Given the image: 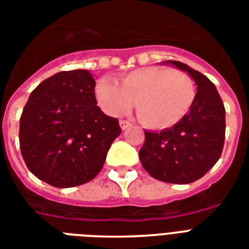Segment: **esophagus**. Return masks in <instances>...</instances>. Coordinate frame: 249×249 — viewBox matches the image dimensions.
I'll list each match as a JSON object with an SVG mask.
<instances>
[{
	"instance_id": "esophagus-1",
	"label": "esophagus",
	"mask_w": 249,
	"mask_h": 249,
	"mask_svg": "<svg viewBox=\"0 0 249 249\" xmlns=\"http://www.w3.org/2000/svg\"><path fill=\"white\" fill-rule=\"evenodd\" d=\"M119 126H121L122 130H127V128L131 126V122H128L126 119H121V121H119Z\"/></svg>"
}]
</instances>
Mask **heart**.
Wrapping results in <instances>:
<instances>
[{"label":"heart","instance_id":"obj_1","mask_svg":"<svg viewBox=\"0 0 249 249\" xmlns=\"http://www.w3.org/2000/svg\"><path fill=\"white\" fill-rule=\"evenodd\" d=\"M100 107L109 115H121L136 101V113L144 126L162 130L180 122L194 105L196 87L190 75L170 67L151 66L123 76L122 86L109 78L94 88Z\"/></svg>","mask_w":249,"mask_h":249}]
</instances>
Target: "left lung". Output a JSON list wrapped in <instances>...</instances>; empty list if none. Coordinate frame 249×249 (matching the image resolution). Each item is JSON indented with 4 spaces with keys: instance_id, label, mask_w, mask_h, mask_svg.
<instances>
[{
    "instance_id": "1",
    "label": "left lung",
    "mask_w": 249,
    "mask_h": 249,
    "mask_svg": "<svg viewBox=\"0 0 249 249\" xmlns=\"http://www.w3.org/2000/svg\"><path fill=\"white\" fill-rule=\"evenodd\" d=\"M187 71L197 86L190 113L167 130L144 131L140 162L155 179L187 184L207 174L221 157L225 142V107L215 86L201 72L179 61H166Z\"/></svg>"
}]
</instances>
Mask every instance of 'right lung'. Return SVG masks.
I'll list each match as a JSON object with an SVG mask.
<instances>
[{
  "instance_id": "add662e5",
  "label": "right lung",
  "mask_w": 249,
  "mask_h": 249,
  "mask_svg": "<svg viewBox=\"0 0 249 249\" xmlns=\"http://www.w3.org/2000/svg\"><path fill=\"white\" fill-rule=\"evenodd\" d=\"M88 70L61 71L31 93L20 115L19 144L35 177L69 188L89 182L103 169L122 130L97 107Z\"/></svg>"
}]
</instances>
